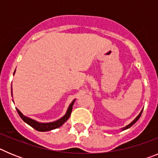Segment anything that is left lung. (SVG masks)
<instances>
[{
    "label": "left lung",
    "instance_id": "1",
    "mask_svg": "<svg viewBox=\"0 0 158 158\" xmlns=\"http://www.w3.org/2000/svg\"><path fill=\"white\" fill-rule=\"evenodd\" d=\"M142 111H143V110H142ZM142 111H141V113H140V114H139V115H138V116H137V117H136V118H135V120H134V121H133V122L131 123H130V124H129V125H127V127H124V128H123V130H126V129H127V128L131 127V126H132V125H134V124H135V123H136V122H137V121L139 120V118H140L141 115H142Z\"/></svg>",
    "mask_w": 158,
    "mask_h": 158
}]
</instances>
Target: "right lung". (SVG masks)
<instances>
[{"mask_svg": "<svg viewBox=\"0 0 158 158\" xmlns=\"http://www.w3.org/2000/svg\"><path fill=\"white\" fill-rule=\"evenodd\" d=\"M74 101L75 100H73V101L71 103L70 105L69 106V108H68V110H67L66 114H65L62 118H60V119H58V121H55V122L47 123H40L36 122V121L33 120V119H31V118L24 116V115H23V114L19 111V110L18 109L16 110H17V112L19 115V116H20V118H21L26 123L30 125L31 127H33L34 129H35L36 131H51V130H54V129H56V128L60 127L62 126V124L65 122V121L68 120V118H69V116H70L71 115V112H72L73 105Z\"/></svg>", "mask_w": 158, "mask_h": 158, "instance_id": "right-lung-1", "label": "right lung"}]
</instances>
